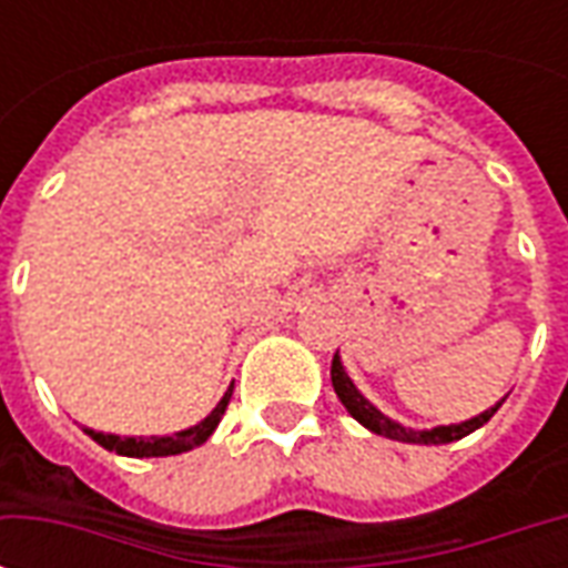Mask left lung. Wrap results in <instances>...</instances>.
<instances>
[{
  "instance_id": "left-lung-1",
  "label": "left lung",
  "mask_w": 568,
  "mask_h": 568,
  "mask_svg": "<svg viewBox=\"0 0 568 568\" xmlns=\"http://www.w3.org/2000/svg\"><path fill=\"white\" fill-rule=\"evenodd\" d=\"M332 386H334V393H337V398H341V405L353 414V419H358L362 426L371 428L374 435H383V438H393V440H405V444H450V440L465 438V435H471L475 428L484 426V423L499 410L501 402L508 398V395H505L501 402H496V407H489V410H484V414H477V417L471 419H465V423H453V426H435V428H407L402 426V423H395V419L386 417V414H381V410L371 405L365 395L358 393L356 383L349 381V374L344 371V362H341L337 353H334L332 358Z\"/></svg>"
}]
</instances>
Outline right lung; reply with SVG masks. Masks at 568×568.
Segmentation results:
<instances>
[{"label":"right lung","mask_w":568,"mask_h":568,"mask_svg":"<svg viewBox=\"0 0 568 568\" xmlns=\"http://www.w3.org/2000/svg\"><path fill=\"white\" fill-rule=\"evenodd\" d=\"M231 393H234V383H231V389L224 393V398L219 405L212 407V414L206 419H200L197 426L182 428V432H175V435H151V438H118V435H103V432H93V428H84L88 435H91L100 447L112 453H121V456H175V453H185L200 447L203 440L210 438L215 426L222 423L224 410H227V402H231Z\"/></svg>","instance_id":"obj_1"}]
</instances>
